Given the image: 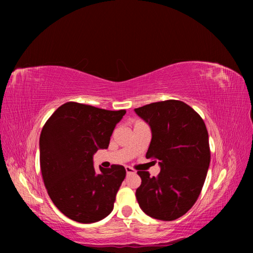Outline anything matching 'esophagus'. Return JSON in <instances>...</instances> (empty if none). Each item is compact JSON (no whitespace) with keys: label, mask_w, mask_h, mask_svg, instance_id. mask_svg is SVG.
<instances>
[{"label":"esophagus","mask_w":253,"mask_h":253,"mask_svg":"<svg viewBox=\"0 0 253 253\" xmlns=\"http://www.w3.org/2000/svg\"><path fill=\"white\" fill-rule=\"evenodd\" d=\"M126 173L127 175H132V174H136V170L129 168V166H126Z\"/></svg>","instance_id":"obj_1"}]
</instances>
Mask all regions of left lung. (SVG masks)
I'll return each instance as SVG.
<instances>
[{"label":"left lung","instance_id":"obj_1","mask_svg":"<svg viewBox=\"0 0 253 253\" xmlns=\"http://www.w3.org/2000/svg\"><path fill=\"white\" fill-rule=\"evenodd\" d=\"M149 124L152 139L147 159L161 168L157 177L138 170L137 201L147 215L174 221L196 203L211 160L209 135L201 116L184 102L168 100L135 109Z\"/></svg>","mask_w":253,"mask_h":253}]
</instances>
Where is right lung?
Returning a JSON list of instances; mask_svg holds the SVG:
<instances>
[{
    "label": "right lung",
    "instance_id": "add662e5",
    "mask_svg": "<svg viewBox=\"0 0 253 253\" xmlns=\"http://www.w3.org/2000/svg\"><path fill=\"white\" fill-rule=\"evenodd\" d=\"M125 110L107 111L67 102L53 113L40 135V168L47 193L68 218L90 224L113 211L126 169L122 165L100 168L93 154L107 149Z\"/></svg>",
    "mask_w": 253,
    "mask_h": 253
}]
</instances>
